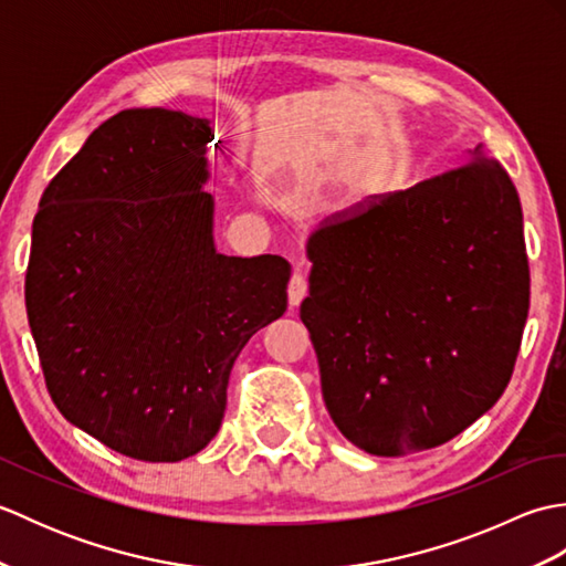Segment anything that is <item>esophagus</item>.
<instances>
[{
  "label": "esophagus",
  "instance_id": "1",
  "mask_svg": "<svg viewBox=\"0 0 566 566\" xmlns=\"http://www.w3.org/2000/svg\"><path fill=\"white\" fill-rule=\"evenodd\" d=\"M306 292H308V280H306V274L304 272H294L292 274V280H290V304L292 306H298L304 302V296H306Z\"/></svg>",
  "mask_w": 566,
  "mask_h": 566
}]
</instances>
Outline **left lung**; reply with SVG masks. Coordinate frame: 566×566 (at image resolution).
Returning <instances> with one entry per match:
<instances>
[{
    "label": "left lung",
    "mask_w": 566,
    "mask_h": 566,
    "mask_svg": "<svg viewBox=\"0 0 566 566\" xmlns=\"http://www.w3.org/2000/svg\"><path fill=\"white\" fill-rule=\"evenodd\" d=\"M472 155L308 238L302 321L323 401L369 454L438 448L511 381L531 308L523 209L509 172Z\"/></svg>",
    "instance_id": "obj_1"
}]
</instances>
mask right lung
Here are the masks:
<instances>
[{
  "label": "right lung",
  "mask_w": 566,
  "mask_h": 566,
  "mask_svg": "<svg viewBox=\"0 0 566 566\" xmlns=\"http://www.w3.org/2000/svg\"><path fill=\"white\" fill-rule=\"evenodd\" d=\"M209 118L126 109L45 187L27 314L57 411L106 448L179 462L213 440L245 343L286 311L290 262L213 248Z\"/></svg>",
  "instance_id": "add662e5"
}]
</instances>
